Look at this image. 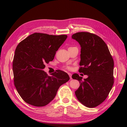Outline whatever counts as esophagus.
Segmentation results:
<instances>
[{"mask_svg":"<svg viewBox=\"0 0 127 127\" xmlns=\"http://www.w3.org/2000/svg\"><path fill=\"white\" fill-rule=\"evenodd\" d=\"M68 75H69V76L70 77V79H72L71 78V74H70V73H68Z\"/></svg>","mask_w":127,"mask_h":127,"instance_id":"esophagus-1","label":"esophagus"}]
</instances>
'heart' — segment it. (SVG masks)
Masks as SVG:
<instances>
[{"instance_id":"heart-1","label":"heart","mask_w":127,"mask_h":127,"mask_svg":"<svg viewBox=\"0 0 127 127\" xmlns=\"http://www.w3.org/2000/svg\"><path fill=\"white\" fill-rule=\"evenodd\" d=\"M65 68H67V69H71V67H69V66H66Z\"/></svg>"}]
</instances>
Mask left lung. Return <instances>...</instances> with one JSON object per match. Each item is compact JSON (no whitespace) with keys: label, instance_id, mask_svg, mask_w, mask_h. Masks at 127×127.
I'll return each instance as SVG.
<instances>
[{"label":"left lung","instance_id":"8db88e82","mask_svg":"<svg viewBox=\"0 0 127 127\" xmlns=\"http://www.w3.org/2000/svg\"><path fill=\"white\" fill-rule=\"evenodd\" d=\"M71 37L81 48L79 71L88 76L83 80L77 74L72 75L80 84L76 96L86 107H96L107 98L114 84V61L107 45L98 35L81 32Z\"/></svg>","mask_w":127,"mask_h":127}]
</instances>
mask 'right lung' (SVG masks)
<instances>
[{
  "mask_svg": "<svg viewBox=\"0 0 127 127\" xmlns=\"http://www.w3.org/2000/svg\"><path fill=\"white\" fill-rule=\"evenodd\" d=\"M67 35L34 33L20 42L13 61L14 85L28 104L44 106L55 97L60 86L69 80L65 72L58 70L51 76L43 69L54 59L56 51Z\"/></svg>",
  "mask_w": 127,
  "mask_h": 127,
  "instance_id": "1",
  "label": "right lung"
}]
</instances>
